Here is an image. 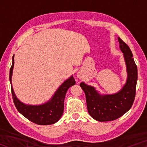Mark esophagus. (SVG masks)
Wrapping results in <instances>:
<instances>
[{
    "label": "esophagus",
    "mask_w": 147,
    "mask_h": 147,
    "mask_svg": "<svg viewBox=\"0 0 147 147\" xmlns=\"http://www.w3.org/2000/svg\"><path fill=\"white\" fill-rule=\"evenodd\" d=\"M77 76H78V78H80V79L82 78V76H81L80 74H78V75H77Z\"/></svg>",
    "instance_id": "34e87169"
}]
</instances>
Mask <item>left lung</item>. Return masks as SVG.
Segmentation results:
<instances>
[{"label": "left lung", "mask_w": 147, "mask_h": 147, "mask_svg": "<svg viewBox=\"0 0 147 147\" xmlns=\"http://www.w3.org/2000/svg\"><path fill=\"white\" fill-rule=\"evenodd\" d=\"M118 41L127 72L126 84L121 90L114 94H102L93 86L87 85L84 82L80 84L86 94L89 115L100 122L113 121L123 116L131 108L135 99L138 68L129 47L119 37Z\"/></svg>", "instance_id": "8db88e82"}]
</instances>
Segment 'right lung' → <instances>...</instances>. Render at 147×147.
Masks as SVG:
<instances>
[{"label": "right lung", "instance_id": "right-lung-1", "mask_svg": "<svg viewBox=\"0 0 147 147\" xmlns=\"http://www.w3.org/2000/svg\"><path fill=\"white\" fill-rule=\"evenodd\" d=\"M13 66L14 55L12 57V65L9 70V82L13 102L19 112L29 121L39 125H49L58 122L63 115L64 100L67 91L69 88L76 84L73 75L61 84L54 93L53 97L47 102L40 105H29L20 101L14 93L11 83Z\"/></svg>", "mask_w": 147, "mask_h": 147}]
</instances>
